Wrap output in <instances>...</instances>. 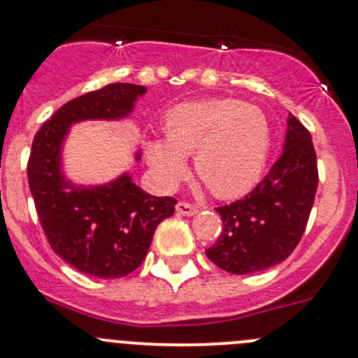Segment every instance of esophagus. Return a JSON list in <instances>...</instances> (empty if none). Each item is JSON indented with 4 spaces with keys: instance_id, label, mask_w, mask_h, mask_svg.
<instances>
[{
    "instance_id": "1",
    "label": "esophagus",
    "mask_w": 358,
    "mask_h": 358,
    "mask_svg": "<svg viewBox=\"0 0 358 358\" xmlns=\"http://www.w3.org/2000/svg\"><path fill=\"white\" fill-rule=\"evenodd\" d=\"M176 212L182 215H194L199 212V207L194 206L190 202H178L176 203Z\"/></svg>"
}]
</instances>
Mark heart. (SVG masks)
<instances>
[{"mask_svg": "<svg viewBox=\"0 0 358 358\" xmlns=\"http://www.w3.org/2000/svg\"><path fill=\"white\" fill-rule=\"evenodd\" d=\"M164 139L146 143L149 166L164 187L194 170L219 199H236L257 185L272 144L270 124L257 105L209 98L176 105L163 120Z\"/></svg>", "mask_w": 358, "mask_h": 358, "instance_id": "obj_1", "label": "heart"}]
</instances>
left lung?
<instances>
[{"label": "left lung", "instance_id": "obj_1", "mask_svg": "<svg viewBox=\"0 0 358 358\" xmlns=\"http://www.w3.org/2000/svg\"><path fill=\"white\" fill-rule=\"evenodd\" d=\"M317 188L311 134L290 113L284 152L248 195L217 207L222 233L206 255L219 268L245 275L278 265L306 231Z\"/></svg>", "mask_w": 358, "mask_h": 358}]
</instances>
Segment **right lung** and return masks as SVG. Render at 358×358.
Segmentation results:
<instances>
[{
    "label": "right lung",
    "mask_w": 358,
    "mask_h": 358,
    "mask_svg": "<svg viewBox=\"0 0 358 358\" xmlns=\"http://www.w3.org/2000/svg\"><path fill=\"white\" fill-rule=\"evenodd\" d=\"M144 93L139 85H107L62 105L34 137L27 175L47 241L66 263L92 277L134 272L176 200L146 194L127 173L105 185H73L61 168L62 143L76 122L127 117Z\"/></svg>",
    "instance_id": "obj_1"
}]
</instances>
